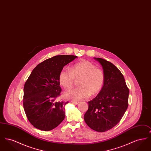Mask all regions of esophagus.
I'll use <instances>...</instances> for the list:
<instances>
[{"mask_svg": "<svg viewBox=\"0 0 151 151\" xmlns=\"http://www.w3.org/2000/svg\"><path fill=\"white\" fill-rule=\"evenodd\" d=\"M72 102L75 105H78L79 104V102H78V101H72Z\"/></svg>", "mask_w": 151, "mask_h": 151, "instance_id": "obj_1", "label": "esophagus"}]
</instances>
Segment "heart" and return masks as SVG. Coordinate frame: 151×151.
<instances>
[{
    "instance_id": "obj_1",
    "label": "heart",
    "mask_w": 151,
    "mask_h": 151,
    "mask_svg": "<svg viewBox=\"0 0 151 151\" xmlns=\"http://www.w3.org/2000/svg\"><path fill=\"white\" fill-rule=\"evenodd\" d=\"M80 78V86L65 93L67 99L83 100L88 98L91 93H99L104 85L105 76L102 70L97 68L96 65L88 60L74 65L71 69L64 68L59 75V83L66 89L71 88L76 79Z\"/></svg>"
}]
</instances>
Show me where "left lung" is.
<instances>
[{
    "mask_svg": "<svg viewBox=\"0 0 151 151\" xmlns=\"http://www.w3.org/2000/svg\"><path fill=\"white\" fill-rule=\"evenodd\" d=\"M94 58L102 65L105 80L100 93L88 102L84 119L91 129L105 132L114 127L122 119L128 108L129 89L116 66L102 58Z\"/></svg>",
    "mask_w": 151,
    "mask_h": 151,
    "instance_id": "8db88e82",
    "label": "left lung"
}]
</instances>
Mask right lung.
<instances>
[{
	"label": "right lung",
	"mask_w": 151,
	"mask_h": 151,
	"mask_svg": "<svg viewBox=\"0 0 151 151\" xmlns=\"http://www.w3.org/2000/svg\"><path fill=\"white\" fill-rule=\"evenodd\" d=\"M76 58L62 55L47 59L36 66L25 82L23 106L28 119L37 129L50 131L65 119L68 102L57 101L62 91L59 75Z\"/></svg>",
	"instance_id": "right-lung-1"
}]
</instances>
